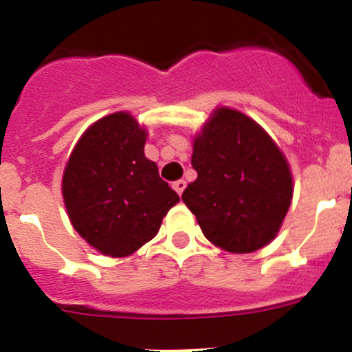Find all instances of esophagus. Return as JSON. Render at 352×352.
I'll use <instances>...</instances> for the list:
<instances>
[{
  "label": "esophagus",
  "instance_id": "esophagus-1",
  "mask_svg": "<svg viewBox=\"0 0 352 352\" xmlns=\"http://www.w3.org/2000/svg\"><path fill=\"white\" fill-rule=\"evenodd\" d=\"M185 186H186L185 179H178V182H174V183H173V188H174V190H176V192H178L179 195L183 194V190H185Z\"/></svg>",
  "mask_w": 352,
  "mask_h": 352
}]
</instances>
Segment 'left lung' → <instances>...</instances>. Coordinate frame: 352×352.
<instances>
[{
    "label": "left lung",
    "instance_id": "8db88e82",
    "mask_svg": "<svg viewBox=\"0 0 352 352\" xmlns=\"http://www.w3.org/2000/svg\"><path fill=\"white\" fill-rule=\"evenodd\" d=\"M197 179L183 192L211 243L232 254L266 247L292 199V174L268 132L231 107H217L194 138Z\"/></svg>",
    "mask_w": 352,
    "mask_h": 352
}]
</instances>
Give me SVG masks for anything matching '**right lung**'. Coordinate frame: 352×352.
Returning a JSON list of instances; mask_svg holds the SVG:
<instances>
[{"mask_svg":"<svg viewBox=\"0 0 352 352\" xmlns=\"http://www.w3.org/2000/svg\"><path fill=\"white\" fill-rule=\"evenodd\" d=\"M148 132L130 113L95 121L65 166V208L72 226L104 256L126 257L157 236L178 194L146 158Z\"/></svg>","mask_w":352,"mask_h":352,"instance_id":"add662e5","label":"right lung"}]
</instances>
